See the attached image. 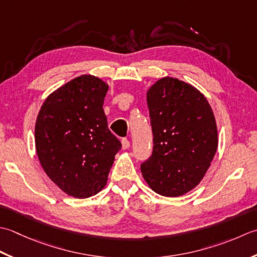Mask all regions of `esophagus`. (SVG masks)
Here are the masks:
<instances>
[{
  "label": "esophagus",
  "mask_w": 257,
  "mask_h": 257,
  "mask_svg": "<svg viewBox=\"0 0 257 257\" xmlns=\"http://www.w3.org/2000/svg\"><path fill=\"white\" fill-rule=\"evenodd\" d=\"M128 148H130V141L127 139H123L122 140V149L127 150Z\"/></svg>",
  "instance_id": "obj_1"
}]
</instances>
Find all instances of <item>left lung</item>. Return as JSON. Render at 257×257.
Here are the masks:
<instances>
[{
    "label": "left lung",
    "mask_w": 257,
    "mask_h": 257,
    "mask_svg": "<svg viewBox=\"0 0 257 257\" xmlns=\"http://www.w3.org/2000/svg\"><path fill=\"white\" fill-rule=\"evenodd\" d=\"M153 132V153L141 165L155 193L179 197L200 184L216 153L218 138L213 109L190 83L165 76L146 92Z\"/></svg>",
    "instance_id": "left-lung-1"
}]
</instances>
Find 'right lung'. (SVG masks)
<instances>
[{
	"instance_id": "obj_1",
	"label": "right lung",
	"mask_w": 257,
	"mask_h": 257,
	"mask_svg": "<svg viewBox=\"0 0 257 257\" xmlns=\"http://www.w3.org/2000/svg\"><path fill=\"white\" fill-rule=\"evenodd\" d=\"M107 91V83L97 76H77L52 92L36 117L40 163L69 196L87 198L102 191L122 146L103 109Z\"/></svg>"
}]
</instances>
